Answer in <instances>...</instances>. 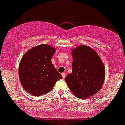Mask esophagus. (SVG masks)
<instances>
[{"instance_id": "obj_1", "label": "esophagus", "mask_w": 125, "mask_h": 125, "mask_svg": "<svg viewBox=\"0 0 125 125\" xmlns=\"http://www.w3.org/2000/svg\"><path fill=\"white\" fill-rule=\"evenodd\" d=\"M62 76L63 78H65L66 77V73H62Z\"/></svg>"}]
</instances>
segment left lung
I'll return each mask as SVG.
<instances>
[{
	"instance_id": "1",
	"label": "left lung",
	"mask_w": 125,
	"mask_h": 125,
	"mask_svg": "<svg viewBox=\"0 0 125 125\" xmlns=\"http://www.w3.org/2000/svg\"><path fill=\"white\" fill-rule=\"evenodd\" d=\"M72 73L65 77L69 88L77 98L95 95L105 79V68L96 52L85 45L72 50Z\"/></svg>"
}]
</instances>
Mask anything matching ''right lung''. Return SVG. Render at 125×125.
Returning <instances> with one entry per match:
<instances>
[{"mask_svg":"<svg viewBox=\"0 0 125 125\" xmlns=\"http://www.w3.org/2000/svg\"><path fill=\"white\" fill-rule=\"evenodd\" d=\"M55 51V48L48 44H41L28 51L21 60L19 65L21 83L31 95H44L62 78L51 62Z\"/></svg>","mask_w":125,"mask_h":125,"instance_id":"obj_1","label":"right lung"}]
</instances>
